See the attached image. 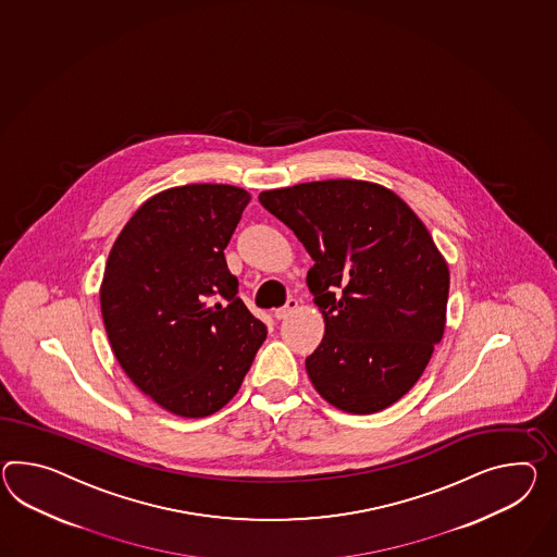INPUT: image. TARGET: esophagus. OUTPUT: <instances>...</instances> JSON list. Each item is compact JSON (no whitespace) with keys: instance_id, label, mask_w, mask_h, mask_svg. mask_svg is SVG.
<instances>
[{"instance_id":"esophagus-1","label":"esophagus","mask_w":557,"mask_h":557,"mask_svg":"<svg viewBox=\"0 0 557 557\" xmlns=\"http://www.w3.org/2000/svg\"><path fill=\"white\" fill-rule=\"evenodd\" d=\"M296 310H298V299L289 298L285 301V306L277 308V310L273 312V315H275V320H285L289 313L296 312Z\"/></svg>"}]
</instances>
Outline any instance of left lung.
<instances>
[{"instance_id":"left-lung-1","label":"left lung","mask_w":557,"mask_h":557,"mask_svg":"<svg viewBox=\"0 0 557 557\" xmlns=\"http://www.w3.org/2000/svg\"><path fill=\"white\" fill-rule=\"evenodd\" d=\"M312 256L326 334L306 358L330 405L372 414L421 379L445 332L448 268L431 233L376 183L313 181L259 195Z\"/></svg>"}]
</instances>
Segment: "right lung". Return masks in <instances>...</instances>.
I'll return each mask as SVG.
<instances>
[{
	"label": "right lung",
	"instance_id": "1",
	"mask_svg": "<svg viewBox=\"0 0 557 557\" xmlns=\"http://www.w3.org/2000/svg\"><path fill=\"white\" fill-rule=\"evenodd\" d=\"M249 199L231 185L163 190L124 225L107 261L100 308L112 352L177 417L225 407L268 336L223 253Z\"/></svg>",
	"mask_w": 557,
	"mask_h": 557
}]
</instances>
